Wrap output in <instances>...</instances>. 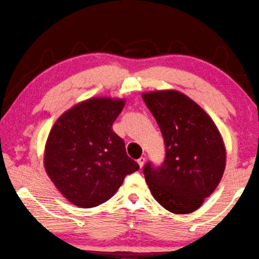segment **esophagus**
<instances>
[{
	"label": "esophagus",
	"mask_w": 259,
	"mask_h": 259,
	"mask_svg": "<svg viewBox=\"0 0 259 259\" xmlns=\"http://www.w3.org/2000/svg\"><path fill=\"white\" fill-rule=\"evenodd\" d=\"M145 157H140L139 159H138V164H139V166L140 167H142L143 166V164H145Z\"/></svg>",
	"instance_id": "obj_1"
}]
</instances>
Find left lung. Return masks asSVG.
Here are the masks:
<instances>
[{"mask_svg":"<svg viewBox=\"0 0 259 259\" xmlns=\"http://www.w3.org/2000/svg\"><path fill=\"white\" fill-rule=\"evenodd\" d=\"M162 132L165 158L148 162L143 173L152 196L173 213H190L222 180L226 149L217 126L200 105L178 91L143 93Z\"/></svg>","mask_w":259,"mask_h":259,"instance_id":"obj_1","label":"left lung"}]
</instances>
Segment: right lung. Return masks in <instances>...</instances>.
<instances>
[{
  "mask_svg": "<svg viewBox=\"0 0 259 259\" xmlns=\"http://www.w3.org/2000/svg\"><path fill=\"white\" fill-rule=\"evenodd\" d=\"M125 100L93 97L67 110L47 139L45 168L72 204L94 207L111 198L125 177L140 168L112 124Z\"/></svg>",
  "mask_w": 259,
  "mask_h": 259,
  "instance_id": "add662e5",
  "label": "right lung"
}]
</instances>
